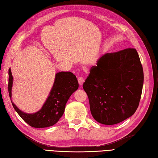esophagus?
<instances>
[{
    "label": "esophagus",
    "mask_w": 158,
    "mask_h": 158,
    "mask_svg": "<svg viewBox=\"0 0 158 158\" xmlns=\"http://www.w3.org/2000/svg\"><path fill=\"white\" fill-rule=\"evenodd\" d=\"M85 81L84 80V78L83 77H78V82H79V84L80 85H82L83 84Z\"/></svg>",
    "instance_id": "esophagus-1"
}]
</instances>
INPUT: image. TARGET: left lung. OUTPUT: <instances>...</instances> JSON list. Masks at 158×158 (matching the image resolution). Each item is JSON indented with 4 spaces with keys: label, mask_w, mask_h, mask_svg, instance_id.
<instances>
[{
    "label": "left lung",
    "mask_w": 158,
    "mask_h": 158,
    "mask_svg": "<svg viewBox=\"0 0 158 158\" xmlns=\"http://www.w3.org/2000/svg\"><path fill=\"white\" fill-rule=\"evenodd\" d=\"M143 84V71L136 49L103 55L83 85L92 116L104 125L119 123L134 114Z\"/></svg>",
    "instance_id": "1"
}]
</instances>
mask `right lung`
Returning a JSON list of instances; mask_svg holds the SVG:
<instances>
[{
	"mask_svg": "<svg viewBox=\"0 0 158 158\" xmlns=\"http://www.w3.org/2000/svg\"><path fill=\"white\" fill-rule=\"evenodd\" d=\"M13 75L9 69V94L12 98ZM79 87L76 76L71 72H59L55 75V82L49 95L42 108L35 114H26L15 106L11 101L15 111L31 127L43 128L55 125L63 115L69 98ZM11 100V99H10Z\"/></svg>",
	"mask_w": 158,
	"mask_h": 158,
	"instance_id": "add662e5",
	"label": "right lung"
}]
</instances>
